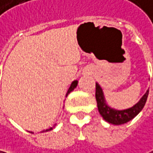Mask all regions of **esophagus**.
I'll return each mask as SVG.
<instances>
[{
    "instance_id": "1",
    "label": "esophagus",
    "mask_w": 153,
    "mask_h": 153,
    "mask_svg": "<svg viewBox=\"0 0 153 153\" xmlns=\"http://www.w3.org/2000/svg\"><path fill=\"white\" fill-rule=\"evenodd\" d=\"M87 71H88L87 69H85V70H84V72H85V73H87Z\"/></svg>"
}]
</instances>
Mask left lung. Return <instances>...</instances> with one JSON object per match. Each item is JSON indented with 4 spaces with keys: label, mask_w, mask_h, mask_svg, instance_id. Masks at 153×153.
Instances as JSON below:
<instances>
[{
    "label": "left lung",
    "mask_w": 153,
    "mask_h": 153,
    "mask_svg": "<svg viewBox=\"0 0 153 153\" xmlns=\"http://www.w3.org/2000/svg\"><path fill=\"white\" fill-rule=\"evenodd\" d=\"M148 94H149V90L146 91L144 96L140 99V101L137 104H135L128 109L116 110L114 108H109L106 104L102 88L99 86L98 83L95 84V98L97 102L98 110L105 121L115 125L126 123L135 117L143 109L144 106L146 104Z\"/></svg>",
    "instance_id": "1"
}]
</instances>
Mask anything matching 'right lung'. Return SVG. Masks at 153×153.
<instances>
[{"label":"right lung","mask_w":153,"mask_h":153,"mask_svg":"<svg viewBox=\"0 0 153 153\" xmlns=\"http://www.w3.org/2000/svg\"><path fill=\"white\" fill-rule=\"evenodd\" d=\"M77 85H78V80H74V81H73L72 82V84H71V86H70V88H69V89H68V91H67V93H66V96L68 95V94H70L72 91L74 90L75 88L77 87ZM53 128L52 127H51L50 129H47V130H44L43 131V132H45V131H51V130H52Z\"/></svg>","instance_id":"add662e5"}]
</instances>
